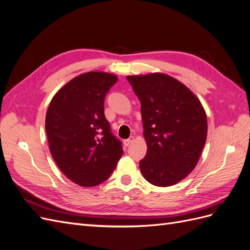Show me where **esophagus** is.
Returning <instances> with one entry per match:
<instances>
[{
	"label": "esophagus",
	"instance_id": "esophagus-1",
	"mask_svg": "<svg viewBox=\"0 0 250 250\" xmlns=\"http://www.w3.org/2000/svg\"><path fill=\"white\" fill-rule=\"evenodd\" d=\"M134 141V138L133 137H130L129 139H127V140H125L123 143H124V145L127 147V146H129L130 145V144L132 143Z\"/></svg>",
	"mask_w": 250,
	"mask_h": 250
}]
</instances>
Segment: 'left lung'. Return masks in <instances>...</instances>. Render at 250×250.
<instances>
[{
	"label": "left lung",
	"mask_w": 250,
	"mask_h": 250,
	"mask_svg": "<svg viewBox=\"0 0 250 250\" xmlns=\"http://www.w3.org/2000/svg\"><path fill=\"white\" fill-rule=\"evenodd\" d=\"M141 101L147 154L140 169L148 183L176 185L197 165L208 134L207 113L190 88L163 73L127 76Z\"/></svg>",
	"instance_id": "left-lung-1"
}]
</instances>
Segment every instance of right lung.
Wrapping results in <instances>:
<instances>
[{
  "label": "right lung",
  "mask_w": 250,
  "mask_h": 250,
  "mask_svg": "<svg viewBox=\"0 0 250 250\" xmlns=\"http://www.w3.org/2000/svg\"><path fill=\"white\" fill-rule=\"evenodd\" d=\"M117 81L109 73H83L60 88L48 107L46 131L53 160L81 187L102 184L123 154L104 116L105 95Z\"/></svg>",
  "instance_id": "obj_1"
}]
</instances>
